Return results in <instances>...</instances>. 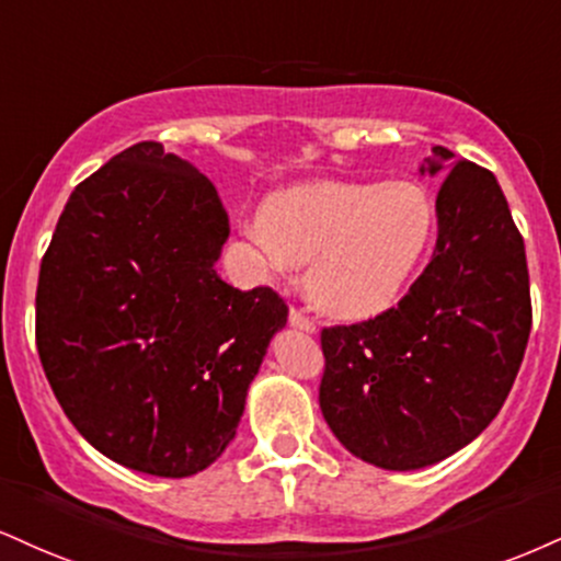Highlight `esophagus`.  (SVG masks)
<instances>
[{
  "instance_id": "1",
  "label": "esophagus",
  "mask_w": 561,
  "mask_h": 561,
  "mask_svg": "<svg viewBox=\"0 0 561 561\" xmlns=\"http://www.w3.org/2000/svg\"><path fill=\"white\" fill-rule=\"evenodd\" d=\"M289 323H293L295 329H300V332H316L313 319H310V316H306V313H302V310H298V308L289 310Z\"/></svg>"
}]
</instances>
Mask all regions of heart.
Listing matches in <instances>:
<instances>
[{"mask_svg":"<svg viewBox=\"0 0 561 561\" xmlns=\"http://www.w3.org/2000/svg\"><path fill=\"white\" fill-rule=\"evenodd\" d=\"M434 225V206L413 182L319 180L268 195L251 234L272 263H308L316 308L366 321L402 298Z\"/></svg>","mask_w":561,"mask_h":561,"instance_id":"obj_1","label":"heart"}]
</instances>
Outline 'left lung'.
<instances>
[{
	"label": "left lung",
	"mask_w": 561,
	"mask_h": 561,
	"mask_svg": "<svg viewBox=\"0 0 561 561\" xmlns=\"http://www.w3.org/2000/svg\"><path fill=\"white\" fill-rule=\"evenodd\" d=\"M434 259L394 308L321 332V413L383 470L442 462L494 421L523 363L533 308L525 242L494 174L434 146L444 174Z\"/></svg>",
	"instance_id": "8db88e82"
}]
</instances>
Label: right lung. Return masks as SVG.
I'll return each mask as SVG.
<instances>
[{"mask_svg": "<svg viewBox=\"0 0 561 561\" xmlns=\"http://www.w3.org/2000/svg\"><path fill=\"white\" fill-rule=\"evenodd\" d=\"M216 187L157 140L72 191L42 259L36 345L65 415L110 460L161 478L208 468L287 323L272 287L216 274Z\"/></svg>", "mask_w": 561, "mask_h": 561, "instance_id": "1", "label": "right lung"}]
</instances>
